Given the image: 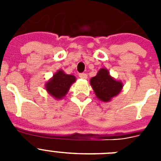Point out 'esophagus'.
<instances>
[{"label":"esophagus","instance_id":"1","mask_svg":"<svg viewBox=\"0 0 161 161\" xmlns=\"http://www.w3.org/2000/svg\"><path fill=\"white\" fill-rule=\"evenodd\" d=\"M87 74L84 73V72L79 74V77L81 78V79H87Z\"/></svg>","mask_w":161,"mask_h":161}]
</instances>
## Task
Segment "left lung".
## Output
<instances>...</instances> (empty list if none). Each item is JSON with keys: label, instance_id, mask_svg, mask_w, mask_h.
<instances>
[{"label": "left lung", "instance_id": "obj_1", "mask_svg": "<svg viewBox=\"0 0 161 161\" xmlns=\"http://www.w3.org/2000/svg\"><path fill=\"white\" fill-rule=\"evenodd\" d=\"M90 84L95 94L102 102H109L112 97L117 96L123 88V84L115 80L109 76L106 68L98 71L97 76L90 80Z\"/></svg>", "mask_w": 161, "mask_h": 161}]
</instances>
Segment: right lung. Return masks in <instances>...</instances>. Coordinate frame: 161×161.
<instances>
[{
    "label": "right lung",
    "mask_w": 161,
    "mask_h": 161,
    "mask_svg": "<svg viewBox=\"0 0 161 161\" xmlns=\"http://www.w3.org/2000/svg\"><path fill=\"white\" fill-rule=\"evenodd\" d=\"M75 80L76 77L74 76L67 75L62 70H59L46 84V89L54 97L60 99L66 95Z\"/></svg>",
    "instance_id": "obj_1"
}]
</instances>
